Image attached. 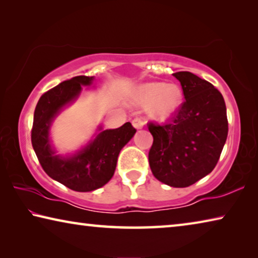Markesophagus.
Wrapping results in <instances>:
<instances>
[{"label": "esophagus", "instance_id": "obj_1", "mask_svg": "<svg viewBox=\"0 0 258 258\" xmlns=\"http://www.w3.org/2000/svg\"><path fill=\"white\" fill-rule=\"evenodd\" d=\"M132 124L135 128L140 130L145 126V120H143V118H141V117H135V118L132 120Z\"/></svg>", "mask_w": 258, "mask_h": 258}]
</instances>
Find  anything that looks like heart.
<instances>
[{"mask_svg":"<svg viewBox=\"0 0 258 258\" xmlns=\"http://www.w3.org/2000/svg\"><path fill=\"white\" fill-rule=\"evenodd\" d=\"M139 99L145 104L155 103L154 115L156 118L164 120L171 117L180 107L182 91L177 85L149 83L140 89Z\"/></svg>","mask_w":258,"mask_h":258,"instance_id":"b5f03b06","label":"heart"}]
</instances>
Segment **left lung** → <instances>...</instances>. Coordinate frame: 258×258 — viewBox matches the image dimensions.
<instances>
[{"label": "left lung", "mask_w": 258, "mask_h": 258, "mask_svg": "<svg viewBox=\"0 0 258 258\" xmlns=\"http://www.w3.org/2000/svg\"><path fill=\"white\" fill-rule=\"evenodd\" d=\"M173 76L180 81L185 100L166 123H148L154 137L149 165L157 180L185 187L215 168L229 124L223 95L213 84L190 72Z\"/></svg>", "instance_id": "8db88e82"}]
</instances>
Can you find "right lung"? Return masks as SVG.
Masks as SVG:
<instances>
[{
  "label": "right lung",
  "instance_id": "add662e5",
  "mask_svg": "<svg viewBox=\"0 0 258 258\" xmlns=\"http://www.w3.org/2000/svg\"><path fill=\"white\" fill-rule=\"evenodd\" d=\"M92 81L93 76H76L60 83L42 95L34 112L32 145L42 168L51 178L78 192L93 191L109 182L121 148L137 132L127 121L118 128L100 132L89 146L73 157L53 155L49 140L52 119L80 94L82 85H91Z\"/></svg>",
  "mask_w": 258,
  "mask_h": 258
}]
</instances>
